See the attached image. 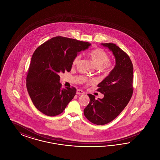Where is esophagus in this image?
Here are the masks:
<instances>
[{
	"instance_id": "obj_1",
	"label": "esophagus",
	"mask_w": 160,
	"mask_h": 160,
	"mask_svg": "<svg viewBox=\"0 0 160 160\" xmlns=\"http://www.w3.org/2000/svg\"><path fill=\"white\" fill-rule=\"evenodd\" d=\"M76 93L77 95H82V94L84 93V92L83 91L80 90V89H77Z\"/></svg>"
}]
</instances>
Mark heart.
Returning a JSON list of instances; mask_svg holds the SVG:
<instances>
[{
	"label": "heart",
	"mask_w": 160,
	"mask_h": 160,
	"mask_svg": "<svg viewBox=\"0 0 160 160\" xmlns=\"http://www.w3.org/2000/svg\"><path fill=\"white\" fill-rule=\"evenodd\" d=\"M93 63L98 68H102L105 70H109L112 68V64L108 61L109 56L105 50L101 48H97L92 50L89 53ZM80 59V55L77 54L72 60V66H76ZM88 83H94V80H86Z\"/></svg>",
	"instance_id": "1"
}]
</instances>
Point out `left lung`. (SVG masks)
Here are the masks:
<instances>
[{
  "instance_id": "left-lung-1",
  "label": "left lung",
  "mask_w": 160,
  "mask_h": 160,
  "mask_svg": "<svg viewBox=\"0 0 160 160\" xmlns=\"http://www.w3.org/2000/svg\"><path fill=\"white\" fill-rule=\"evenodd\" d=\"M101 44L113 52L116 65L98 84L97 91L103 93L104 98L96 99L94 95L88 94L90 102L84 109L85 117L98 125L114 120L127 106L133 93V66L129 56L114 44Z\"/></svg>"
}]
</instances>
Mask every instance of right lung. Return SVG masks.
Wrapping results in <instances>:
<instances>
[{"instance_id":"1","label":"right lung","mask_w":160,"mask_h":160,"mask_svg":"<svg viewBox=\"0 0 160 160\" xmlns=\"http://www.w3.org/2000/svg\"><path fill=\"white\" fill-rule=\"evenodd\" d=\"M90 46L88 42L56 37L35 50L27 74L26 87L39 112L48 116H57L73 99L76 89H62L59 74L69 72L74 57Z\"/></svg>"}]
</instances>
